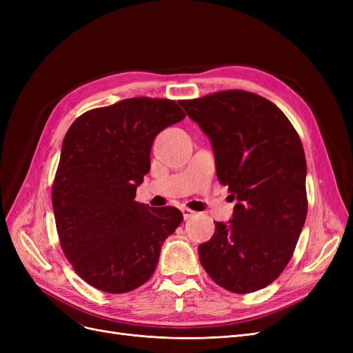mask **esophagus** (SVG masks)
Masks as SVG:
<instances>
[{"label":"esophagus","mask_w":353,"mask_h":353,"mask_svg":"<svg viewBox=\"0 0 353 353\" xmlns=\"http://www.w3.org/2000/svg\"><path fill=\"white\" fill-rule=\"evenodd\" d=\"M181 212H183V215H184V219H190V218H193L194 216V210H191V209H188V208H183L181 209Z\"/></svg>","instance_id":"obj_1"}]
</instances>
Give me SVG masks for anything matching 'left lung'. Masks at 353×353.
Instances as JSON below:
<instances>
[{"label":"left lung","instance_id":"8db88e82","mask_svg":"<svg viewBox=\"0 0 353 353\" xmlns=\"http://www.w3.org/2000/svg\"><path fill=\"white\" fill-rule=\"evenodd\" d=\"M215 153L232 219L199 245L203 268L232 293L270 285L284 271L307 212L306 159L296 130L274 103L241 90L181 101Z\"/></svg>","mask_w":353,"mask_h":353}]
</instances>
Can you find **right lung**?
<instances>
[{"mask_svg": "<svg viewBox=\"0 0 353 353\" xmlns=\"http://www.w3.org/2000/svg\"><path fill=\"white\" fill-rule=\"evenodd\" d=\"M184 117L172 100L137 97L83 113L66 132L51 193L56 227L73 270L101 292L143 285L184 219L134 200L156 135Z\"/></svg>", "mask_w": 353, "mask_h": 353, "instance_id": "obj_1", "label": "right lung"}]
</instances>
